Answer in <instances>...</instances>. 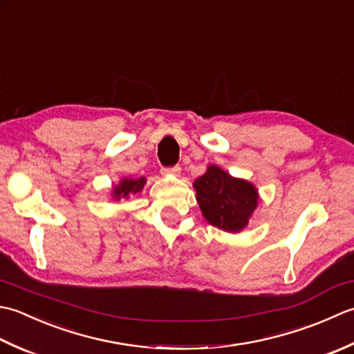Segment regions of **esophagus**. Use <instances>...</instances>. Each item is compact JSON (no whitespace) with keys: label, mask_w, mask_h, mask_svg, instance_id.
<instances>
[{"label":"esophagus","mask_w":354,"mask_h":354,"mask_svg":"<svg viewBox=\"0 0 354 354\" xmlns=\"http://www.w3.org/2000/svg\"><path fill=\"white\" fill-rule=\"evenodd\" d=\"M163 172H167V174H174V176H180V172H182V168L176 165V167H172L169 169H163Z\"/></svg>","instance_id":"34e87169"}]
</instances>
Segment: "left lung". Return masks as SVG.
<instances>
[{"label":"left lung","instance_id":"obj_1","mask_svg":"<svg viewBox=\"0 0 354 354\" xmlns=\"http://www.w3.org/2000/svg\"><path fill=\"white\" fill-rule=\"evenodd\" d=\"M197 203L209 225L236 234L248 226L258 206V191L248 180L235 178L226 171L209 165L194 182Z\"/></svg>","mask_w":354,"mask_h":354}]
</instances>
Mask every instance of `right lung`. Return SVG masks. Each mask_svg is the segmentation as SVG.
Returning a JSON list of instances; mask_svg holds the SVG:
<instances>
[{
	"instance_id": "1",
	"label": "right lung",
	"mask_w": 354,
	"mask_h": 354,
	"mask_svg": "<svg viewBox=\"0 0 354 354\" xmlns=\"http://www.w3.org/2000/svg\"><path fill=\"white\" fill-rule=\"evenodd\" d=\"M147 180L145 177L140 178H122L119 185L113 186V192L111 196L114 200H120V198H128L131 194H137L143 189Z\"/></svg>"
}]
</instances>
